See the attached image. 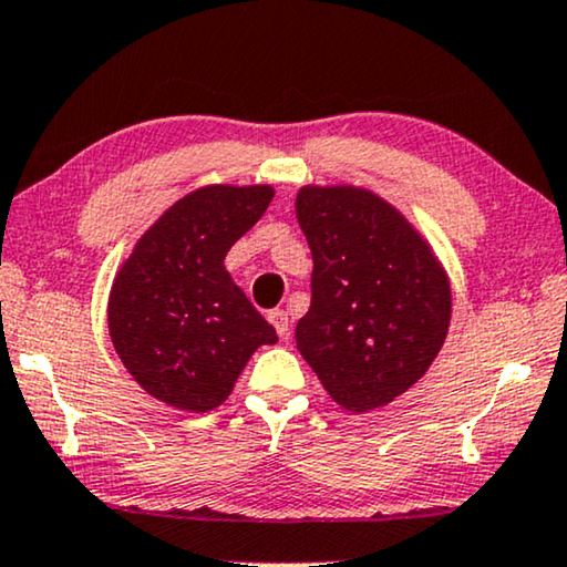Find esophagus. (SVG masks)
<instances>
[{"mask_svg": "<svg viewBox=\"0 0 567 567\" xmlns=\"http://www.w3.org/2000/svg\"><path fill=\"white\" fill-rule=\"evenodd\" d=\"M269 321H271V327L277 329L279 339H288V337H290V319H288V311H282V308H275V311H269Z\"/></svg>", "mask_w": 567, "mask_h": 567, "instance_id": "obj_1", "label": "esophagus"}]
</instances>
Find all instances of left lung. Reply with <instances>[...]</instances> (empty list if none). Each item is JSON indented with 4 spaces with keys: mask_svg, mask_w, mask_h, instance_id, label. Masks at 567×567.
Listing matches in <instances>:
<instances>
[{
    "mask_svg": "<svg viewBox=\"0 0 567 567\" xmlns=\"http://www.w3.org/2000/svg\"><path fill=\"white\" fill-rule=\"evenodd\" d=\"M296 215L313 256L311 308L296 327L300 354L344 410L394 402L446 342V271L420 233L365 188L306 186Z\"/></svg>",
    "mask_w": 567,
    "mask_h": 567,
    "instance_id": "1",
    "label": "left lung"
}]
</instances>
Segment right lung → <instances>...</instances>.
<instances>
[{
	"mask_svg": "<svg viewBox=\"0 0 567 567\" xmlns=\"http://www.w3.org/2000/svg\"><path fill=\"white\" fill-rule=\"evenodd\" d=\"M271 196V186L196 188L140 238L113 279V347L134 381L176 410L220 406L256 347L277 342L223 267Z\"/></svg>",
	"mask_w": 567,
	"mask_h": 567,
	"instance_id": "right-lung-1",
	"label": "right lung"
}]
</instances>
